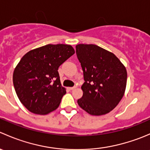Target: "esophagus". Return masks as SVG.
I'll return each mask as SVG.
<instances>
[{"label": "esophagus", "mask_w": 150, "mask_h": 150, "mask_svg": "<svg viewBox=\"0 0 150 150\" xmlns=\"http://www.w3.org/2000/svg\"><path fill=\"white\" fill-rule=\"evenodd\" d=\"M75 88H76V87H75V86H74V87H68L67 88L69 89V91H71V90H73V89H75Z\"/></svg>", "instance_id": "1"}]
</instances>
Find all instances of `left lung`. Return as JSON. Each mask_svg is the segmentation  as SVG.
I'll return each instance as SVG.
<instances>
[{"label":"left lung","instance_id":"left-lung-1","mask_svg":"<svg viewBox=\"0 0 150 150\" xmlns=\"http://www.w3.org/2000/svg\"><path fill=\"white\" fill-rule=\"evenodd\" d=\"M83 71V96L78 104L91 115H103L119 104L127 83L125 67L113 53L94 44L75 46Z\"/></svg>","mask_w":150,"mask_h":150}]
</instances>
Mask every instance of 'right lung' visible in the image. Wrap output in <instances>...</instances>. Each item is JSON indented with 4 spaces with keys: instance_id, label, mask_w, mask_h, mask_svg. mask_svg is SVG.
Segmentation results:
<instances>
[{
    "instance_id": "1",
    "label": "right lung",
    "mask_w": 150,
    "mask_h": 150,
    "mask_svg": "<svg viewBox=\"0 0 150 150\" xmlns=\"http://www.w3.org/2000/svg\"><path fill=\"white\" fill-rule=\"evenodd\" d=\"M74 54L70 45L48 44L22 57L13 71V83L19 101L29 111L44 115L58 108L66 93L58 69Z\"/></svg>"
}]
</instances>
